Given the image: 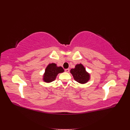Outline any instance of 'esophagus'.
<instances>
[{
    "label": "esophagus",
    "instance_id": "esophagus-1",
    "mask_svg": "<svg viewBox=\"0 0 130 130\" xmlns=\"http://www.w3.org/2000/svg\"><path fill=\"white\" fill-rule=\"evenodd\" d=\"M65 72L68 73V72H69V69H65Z\"/></svg>",
    "mask_w": 130,
    "mask_h": 130
}]
</instances>
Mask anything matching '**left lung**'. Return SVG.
<instances>
[{"instance_id":"8db88e82","label":"left lung","mask_w":130,"mask_h":130,"mask_svg":"<svg viewBox=\"0 0 130 130\" xmlns=\"http://www.w3.org/2000/svg\"><path fill=\"white\" fill-rule=\"evenodd\" d=\"M74 80L81 84H84L90 79V75L86 72L84 66L82 64H77L74 69L70 70Z\"/></svg>"}]
</instances>
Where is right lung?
I'll return each mask as SVG.
<instances>
[{"label":"right lung","mask_w":130,"mask_h":130,"mask_svg":"<svg viewBox=\"0 0 130 130\" xmlns=\"http://www.w3.org/2000/svg\"><path fill=\"white\" fill-rule=\"evenodd\" d=\"M63 72L62 67H57L55 63L49 64L45 69L43 80L46 83H49L56 79L58 74Z\"/></svg>","instance_id":"add662e5"}]
</instances>
